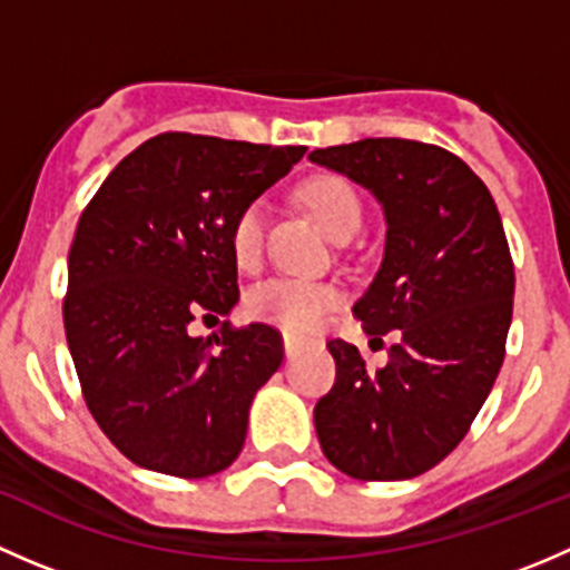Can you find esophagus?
Instances as JSON below:
<instances>
[{
    "mask_svg": "<svg viewBox=\"0 0 570 570\" xmlns=\"http://www.w3.org/2000/svg\"><path fill=\"white\" fill-rule=\"evenodd\" d=\"M301 347H303L301 338H295V336H292V333H284V353H286V358H295V355L301 353Z\"/></svg>",
    "mask_w": 570,
    "mask_h": 570,
    "instance_id": "obj_1",
    "label": "esophagus"
}]
</instances>
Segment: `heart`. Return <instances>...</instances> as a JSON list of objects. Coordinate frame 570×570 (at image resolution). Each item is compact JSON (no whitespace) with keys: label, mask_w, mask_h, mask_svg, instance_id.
<instances>
[{"label":"heart","mask_w":570,"mask_h":570,"mask_svg":"<svg viewBox=\"0 0 570 570\" xmlns=\"http://www.w3.org/2000/svg\"><path fill=\"white\" fill-rule=\"evenodd\" d=\"M301 198L327 234L338 243L353 237L364 220V206L353 184L338 174H317L301 187ZM264 237H267V206L250 200L234 215L228 245L234 264L245 273L258 269L264 258ZM342 303L338 286L325 281L278 275L253 286L248 295V312L256 320L278 325L289 333H312L322 325L327 312Z\"/></svg>","instance_id":"1"}]
</instances>
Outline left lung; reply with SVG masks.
I'll return each instance as SVG.
<instances>
[{
    "label": "left lung",
    "instance_id": "1",
    "mask_svg": "<svg viewBox=\"0 0 570 570\" xmlns=\"http://www.w3.org/2000/svg\"><path fill=\"white\" fill-rule=\"evenodd\" d=\"M308 159L383 204L386 253L353 314L375 338L396 331L383 370L327 342L336 383L314 407L320 446L355 480L424 474L461 444L502 370L515 289L502 217L482 178L430 142L370 137Z\"/></svg>",
    "mask_w": 570,
    "mask_h": 570
}]
</instances>
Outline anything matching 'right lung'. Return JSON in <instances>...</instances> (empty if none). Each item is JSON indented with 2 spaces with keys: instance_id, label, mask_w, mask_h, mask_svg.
I'll return each mask as SVG.
<instances>
[{
  "instance_id": "add662e5",
  "label": "right lung",
  "mask_w": 570,
  "mask_h": 570,
  "mask_svg": "<svg viewBox=\"0 0 570 570\" xmlns=\"http://www.w3.org/2000/svg\"><path fill=\"white\" fill-rule=\"evenodd\" d=\"M306 146H256L165 131L120 159L79 217L62 297L68 350L88 411L131 463L159 474L228 469L258 386L284 358L273 325L217 320L239 301L228 232L301 163Z\"/></svg>"
}]
</instances>
